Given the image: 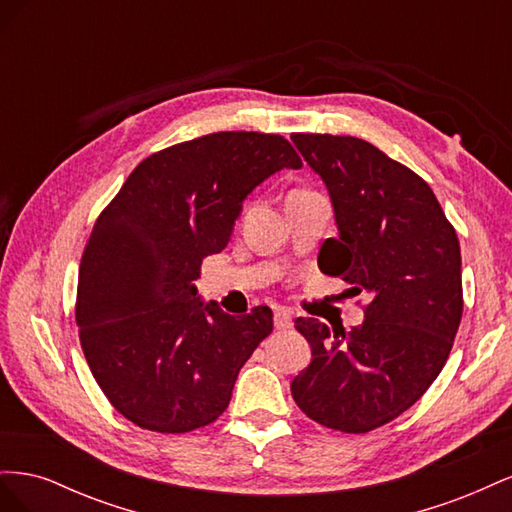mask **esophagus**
Masks as SVG:
<instances>
[{
    "label": "esophagus",
    "mask_w": 512,
    "mask_h": 512,
    "mask_svg": "<svg viewBox=\"0 0 512 512\" xmlns=\"http://www.w3.org/2000/svg\"><path fill=\"white\" fill-rule=\"evenodd\" d=\"M273 324H275L277 331L292 329V316H290V312H286V309H277L275 316H273Z\"/></svg>",
    "instance_id": "obj_1"
}]
</instances>
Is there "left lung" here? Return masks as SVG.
Wrapping results in <instances>:
<instances>
[{"instance_id": "8db88e82", "label": "left lung", "mask_w": 512, "mask_h": 512, "mask_svg": "<svg viewBox=\"0 0 512 512\" xmlns=\"http://www.w3.org/2000/svg\"><path fill=\"white\" fill-rule=\"evenodd\" d=\"M331 196L337 239L320 247L322 273L367 294L350 333L297 318L312 363L292 380L312 421L367 433L414 406L438 378L463 314L461 252L429 185L354 136L292 134Z\"/></svg>"}]
</instances>
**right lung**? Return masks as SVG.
<instances>
[{"mask_svg":"<svg viewBox=\"0 0 512 512\" xmlns=\"http://www.w3.org/2000/svg\"><path fill=\"white\" fill-rule=\"evenodd\" d=\"M301 166L280 134L215 132L145 158L100 213L81 258L76 324L91 374L134 425L185 433L228 408L273 312L230 316L200 301L194 280L230 241L247 194Z\"/></svg>","mask_w":512,"mask_h":512,"instance_id":"1","label":"right lung"}]
</instances>
